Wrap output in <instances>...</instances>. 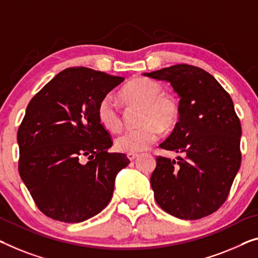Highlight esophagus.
<instances>
[{
  "mask_svg": "<svg viewBox=\"0 0 258 258\" xmlns=\"http://www.w3.org/2000/svg\"><path fill=\"white\" fill-rule=\"evenodd\" d=\"M138 156H139V155H138L137 153H128V154H127V157H128L130 161H134V160L137 159Z\"/></svg>",
  "mask_w": 258,
  "mask_h": 258,
  "instance_id": "esophagus-1",
  "label": "esophagus"
}]
</instances>
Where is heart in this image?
<instances>
[{
	"label": "heart",
	"instance_id": "obj_1",
	"mask_svg": "<svg viewBox=\"0 0 258 258\" xmlns=\"http://www.w3.org/2000/svg\"><path fill=\"white\" fill-rule=\"evenodd\" d=\"M163 94L162 86L148 78H136L122 87L120 97L125 104L130 107H141V126L126 131L117 138L114 145L119 152H144L159 139L161 131L168 132L177 125L178 103L174 97ZM97 118L103 127L110 132H119L122 127L121 111L109 95L99 101Z\"/></svg>",
	"mask_w": 258,
	"mask_h": 258
}]
</instances>
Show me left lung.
<instances>
[{
  "instance_id": "1",
  "label": "left lung",
  "mask_w": 258,
  "mask_h": 258,
  "mask_svg": "<svg viewBox=\"0 0 258 258\" xmlns=\"http://www.w3.org/2000/svg\"><path fill=\"white\" fill-rule=\"evenodd\" d=\"M144 75L170 82L179 96L178 122L160 147L184 156L156 157L155 201L183 220L207 217L226 202L241 166V122L232 98L212 75L191 64Z\"/></svg>"
}]
</instances>
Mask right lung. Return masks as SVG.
Returning a JSON list of instances; mask_svg holds the SVG:
<instances>
[{
    "instance_id": "right-lung-1",
    "label": "right lung",
    "mask_w": 258,
    "mask_h": 258,
    "mask_svg": "<svg viewBox=\"0 0 258 258\" xmlns=\"http://www.w3.org/2000/svg\"><path fill=\"white\" fill-rule=\"evenodd\" d=\"M124 80L67 68L30 101L17 132L18 170L47 217L82 222L110 203L116 176L130 160L107 153L112 139L98 121L97 105Z\"/></svg>"
}]
</instances>
